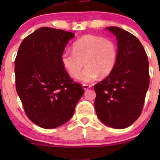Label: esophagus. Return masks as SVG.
<instances>
[{
    "label": "esophagus",
    "mask_w": 160,
    "mask_h": 160,
    "mask_svg": "<svg viewBox=\"0 0 160 160\" xmlns=\"http://www.w3.org/2000/svg\"><path fill=\"white\" fill-rule=\"evenodd\" d=\"M91 87L92 86H91L90 84H83V88H84V90H87V89H88L91 88Z\"/></svg>",
    "instance_id": "obj_1"
}]
</instances>
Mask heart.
<instances>
[{"instance_id":"obj_1","label":"heart","mask_w":160,"mask_h":160,"mask_svg":"<svg viewBox=\"0 0 160 160\" xmlns=\"http://www.w3.org/2000/svg\"><path fill=\"white\" fill-rule=\"evenodd\" d=\"M117 57V47L113 41L85 35L73 43V52H63L61 62L68 73L73 78L77 76L85 64L86 67L78 74V79L89 83L95 81L99 75L101 77L109 75L114 68Z\"/></svg>"}]
</instances>
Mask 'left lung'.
Segmentation results:
<instances>
[{
  "label": "left lung",
  "mask_w": 160,
  "mask_h": 160,
  "mask_svg": "<svg viewBox=\"0 0 160 160\" xmlns=\"http://www.w3.org/2000/svg\"><path fill=\"white\" fill-rule=\"evenodd\" d=\"M117 38L118 57L112 72L96 84L95 108L105 124L123 129L141 114L149 86L148 56L134 35L118 27H108Z\"/></svg>",
  "instance_id": "obj_1"
}]
</instances>
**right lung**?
Wrapping results in <instances>:
<instances>
[{"label": "right lung", "instance_id": "right-lung-1", "mask_svg": "<svg viewBox=\"0 0 160 160\" xmlns=\"http://www.w3.org/2000/svg\"><path fill=\"white\" fill-rule=\"evenodd\" d=\"M74 33L43 27L21 43L14 61L16 90L31 122L45 129L62 125L84 92L61 62Z\"/></svg>", "mask_w": 160, "mask_h": 160}]
</instances>
